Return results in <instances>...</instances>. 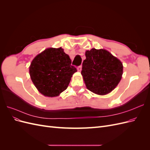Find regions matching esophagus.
Segmentation results:
<instances>
[{"label":"esophagus","instance_id":"obj_1","mask_svg":"<svg viewBox=\"0 0 150 150\" xmlns=\"http://www.w3.org/2000/svg\"><path fill=\"white\" fill-rule=\"evenodd\" d=\"M77 69H78V71L81 72V69H82V66H78V67H77Z\"/></svg>","mask_w":150,"mask_h":150}]
</instances>
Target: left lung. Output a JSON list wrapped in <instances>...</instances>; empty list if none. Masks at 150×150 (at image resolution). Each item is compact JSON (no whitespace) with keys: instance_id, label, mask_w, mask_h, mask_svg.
I'll list each match as a JSON object with an SVG mask.
<instances>
[{"instance_id":"1","label":"left lung","mask_w":150,"mask_h":150,"mask_svg":"<svg viewBox=\"0 0 150 150\" xmlns=\"http://www.w3.org/2000/svg\"><path fill=\"white\" fill-rule=\"evenodd\" d=\"M81 74L86 88L95 94L111 92L121 79L122 62L105 49H92L86 51Z\"/></svg>"}]
</instances>
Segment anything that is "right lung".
<instances>
[{"instance_id": "add662e5", "label": "right lung", "mask_w": 150, "mask_h": 150, "mask_svg": "<svg viewBox=\"0 0 150 150\" xmlns=\"http://www.w3.org/2000/svg\"><path fill=\"white\" fill-rule=\"evenodd\" d=\"M77 71L63 49L47 48L31 62L29 74L39 91L45 96L55 97L64 91Z\"/></svg>"}]
</instances>
